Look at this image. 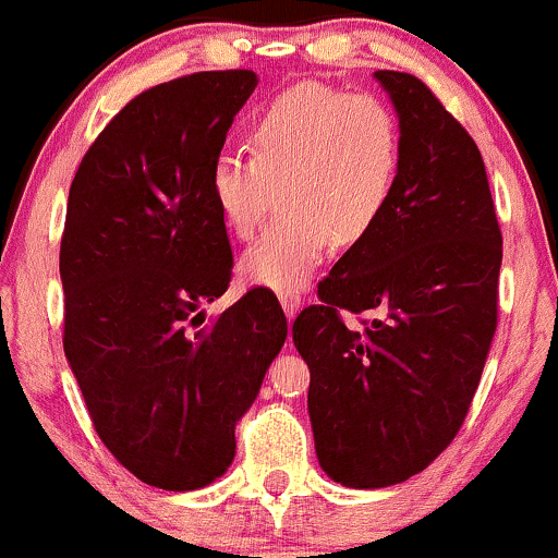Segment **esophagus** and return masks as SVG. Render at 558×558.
Segmentation results:
<instances>
[{
  "mask_svg": "<svg viewBox=\"0 0 558 558\" xmlns=\"http://www.w3.org/2000/svg\"><path fill=\"white\" fill-rule=\"evenodd\" d=\"M278 299H280V304H283L288 323H291V319L296 317V312L301 310V296H299V293H293V291H283Z\"/></svg>",
  "mask_w": 558,
  "mask_h": 558,
  "instance_id": "1",
  "label": "esophagus"
}]
</instances>
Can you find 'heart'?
<instances>
[{
  "mask_svg": "<svg viewBox=\"0 0 558 558\" xmlns=\"http://www.w3.org/2000/svg\"><path fill=\"white\" fill-rule=\"evenodd\" d=\"M252 157L222 151L209 189L235 239L257 233L275 196L283 215L241 257V275L270 291H299L332 241L354 246L373 233L401 170V123L375 94L299 83L254 118Z\"/></svg>",
  "mask_w": 558,
  "mask_h": 558,
  "instance_id": "obj_1",
  "label": "heart"
}]
</instances>
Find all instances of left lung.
I'll return each instance as SVG.
<instances>
[{
	"mask_svg": "<svg viewBox=\"0 0 558 558\" xmlns=\"http://www.w3.org/2000/svg\"><path fill=\"white\" fill-rule=\"evenodd\" d=\"M375 78L401 123L393 198L293 323L319 466L345 488L403 483L457 438L496 332L504 254L470 133L414 75ZM341 311L376 317L354 329Z\"/></svg>",
	"mask_w": 558,
	"mask_h": 558,
	"instance_id": "left-lung-1",
	"label": "left lung"
}]
</instances>
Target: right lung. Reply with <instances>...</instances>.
<instances>
[{"mask_svg": "<svg viewBox=\"0 0 558 558\" xmlns=\"http://www.w3.org/2000/svg\"><path fill=\"white\" fill-rule=\"evenodd\" d=\"M257 83L252 70H209L138 94L70 185L65 356L101 444L162 490L204 488L228 470L235 422L288 336L267 291L207 325L202 310L233 272L209 172Z\"/></svg>", "mask_w": 558, "mask_h": 558, "instance_id": "right-lung-1", "label": "right lung"}]
</instances>
